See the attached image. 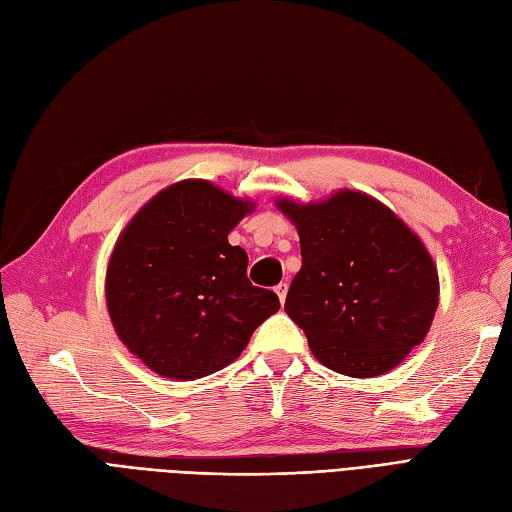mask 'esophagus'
Returning a JSON list of instances; mask_svg holds the SVG:
<instances>
[{"instance_id":"34e87169","label":"esophagus","mask_w":512,"mask_h":512,"mask_svg":"<svg viewBox=\"0 0 512 512\" xmlns=\"http://www.w3.org/2000/svg\"><path fill=\"white\" fill-rule=\"evenodd\" d=\"M286 293H288V284H286V282H282V284L275 286V295H278L280 303H284V301H286Z\"/></svg>"}]
</instances>
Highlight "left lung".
<instances>
[{
    "instance_id": "left-lung-1",
    "label": "left lung",
    "mask_w": 512,
    "mask_h": 512,
    "mask_svg": "<svg viewBox=\"0 0 512 512\" xmlns=\"http://www.w3.org/2000/svg\"><path fill=\"white\" fill-rule=\"evenodd\" d=\"M295 224L301 269L284 310L329 370L368 379L394 370L426 338L439 275L422 239L390 206L338 189L319 202L278 198Z\"/></svg>"
}]
</instances>
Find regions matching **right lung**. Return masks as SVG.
Masks as SVG:
<instances>
[{
	"mask_svg": "<svg viewBox=\"0 0 512 512\" xmlns=\"http://www.w3.org/2000/svg\"><path fill=\"white\" fill-rule=\"evenodd\" d=\"M256 204L202 178L161 189L124 226L107 262L105 301L116 336L144 366L176 381L226 368L280 310L247 280L228 234Z\"/></svg>",
	"mask_w": 512,
	"mask_h": 512,
	"instance_id": "right-lung-1",
	"label": "right lung"
}]
</instances>
